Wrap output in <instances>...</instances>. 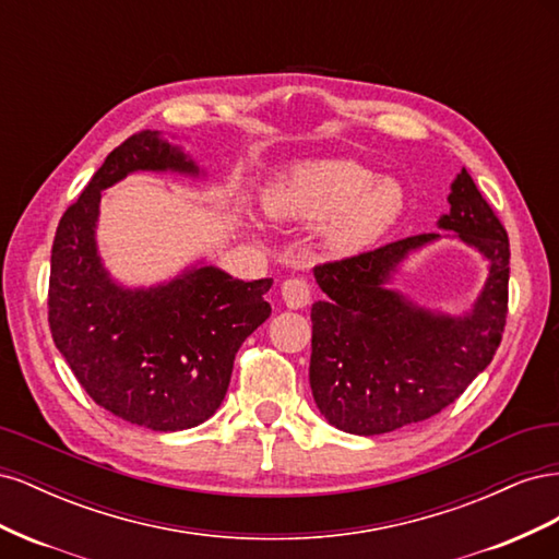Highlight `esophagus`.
Segmentation results:
<instances>
[{"label":"esophagus","instance_id":"34e87169","mask_svg":"<svg viewBox=\"0 0 559 559\" xmlns=\"http://www.w3.org/2000/svg\"><path fill=\"white\" fill-rule=\"evenodd\" d=\"M282 298L292 310H300L312 300V289H310V284L306 280L292 277V280H286L282 284Z\"/></svg>","mask_w":559,"mask_h":559}]
</instances>
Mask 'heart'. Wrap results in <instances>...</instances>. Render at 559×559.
I'll list each match as a JSON object with an SVG mask.
<instances>
[{"instance_id":"1","label":"heart","mask_w":559,"mask_h":559,"mask_svg":"<svg viewBox=\"0 0 559 559\" xmlns=\"http://www.w3.org/2000/svg\"><path fill=\"white\" fill-rule=\"evenodd\" d=\"M405 207L394 179H378L352 160H319L294 167L265 193V210L275 218L326 222V242L335 253H357L392 228Z\"/></svg>"}]
</instances>
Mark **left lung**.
Returning a JSON list of instances; mask_svg holds the SVG:
<instances>
[{"label": "left lung", "instance_id": "left-lung-1", "mask_svg": "<svg viewBox=\"0 0 559 559\" xmlns=\"http://www.w3.org/2000/svg\"><path fill=\"white\" fill-rule=\"evenodd\" d=\"M438 226L489 259L476 308L431 314L386 289L405 253L438 238L419 233L314 267L329 298L312 306L310 386L317 408L347 433L378 436L429 419L464 394L492 361L509 314V233L464 170Z\"/></svg>", "mask_w": 559, "mask_h": 559}]
</instances>
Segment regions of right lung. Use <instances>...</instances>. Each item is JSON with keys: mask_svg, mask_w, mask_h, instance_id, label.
<instances>
[{"mask_svg": "<svg viewBox=\"0 0 559 559\" xmlns=\"http://www.w3.org/2000/svg\"><path fill=\"white\" fill-rule=\"evenodd\" d=\"M134 170L198 167L156 130L111 151L58 224L48 326L97 405L151 431H181L222 405L235 354L270 317L263 296L273 280L242 282L207 265L148 292L116 286L97 259L95 218L107 186Z\"/></svg>", "mask_w": 559, "mask_h": 559, "instance_id": "obj_1", "label": "right lung"}]
</instances>
